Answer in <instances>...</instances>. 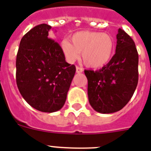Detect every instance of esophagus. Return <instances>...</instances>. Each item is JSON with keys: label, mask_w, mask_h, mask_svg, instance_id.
<instances>
[{"label": "esophagus", "mask_w": 151, "mask_h": 151, "mask_svg": "<svg viewBox=\"0 0 151 151\" xmlns=\"http://www.w3.org/2000/svg\"><path fill=\"white\" fill-rule=\"evenodd\" d=\"M83 71V69L79 67V66H77L76 67V73H82Z\"/></svg>", "instance_id": "1"}]
</instances>
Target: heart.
Wrapping results in <instances>:
<instances>
[{
	"label": "heart",
	"mask_w": 151,
	"mask_h": 151,
	"mask_svg": "<svg viewBox=\"0 0 151 151\" xmlns=\"http://www.w3.org/2000/svg\"><path fill=\"white\" fill-rule=\"evenodd\" d=\"M71 42L65 39L60 44L66 61L73 63L81 52V60L90 68H99L107 63L114 48L111 36L101 32H78L71 37Z\"/></svg>",
	"instance_id": "obj_1"
}]
</instances>
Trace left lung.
Here are the masks:
<instances>
[{"instance_id": "1", "label": "left lung", "mask_w": 151, "mask_h": 151, "mask_svg": "<svg viewBox=\"0 0 151 151\" xmlns=\"http://www.w3.org/2000/svg\"><path fill=\"white\" fill-rule=\"evenodd\" d=\"M139 55L131 37L118 29L114 55L99 70H85L91 106L101 114L122 110L138 84Z\"/></svg>"}]
</instances>
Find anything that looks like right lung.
<instances>
[{
	"mask_svg": "<svg viewBox=\"0 0 151 151\" xmlns=\"http://www.w3.org/2000/svg\"><path fill=\"white\" fill-rule=\"evenodd\" d=\"M52 27L36 26L21 39L16 56V83L23 99L34 109L52 113L63 106L74 65L67 63L60 46L49 38Z\"/></svg>",
	"mask_w": 151,
	"mask_h": 151,
	"instance_id": "add662e5",
	"label": "right lung"
}]
</instances>
